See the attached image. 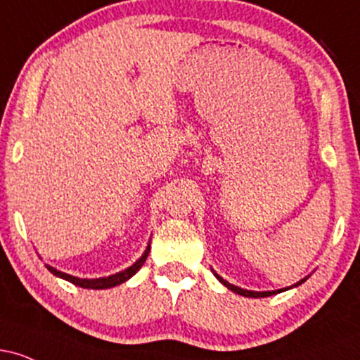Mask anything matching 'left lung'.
I'll use <instances>...</instances> for the list:
<instances>
[{"instance_id":"obj_1","label":"left lung","mask_w":360,"mask_h":360,"mask_svg":"<svg viewBox=\"0 0 360 360\" xmlns=\"http://www.w3.org/2000/svg\"><path fill=\"white\" fill-rule=\"evenodd\" d=\"M214 276H217V279L220 281V283H223L225 284L226 288L229 289H232L233 292H237V295H242V296H247V298H266V296H271V295H276V292H281V291H284V289H279V291H264V292H257V291H247V289H242V288H238V286H233V284H230L229 281H225L223 278H220V276L217 274V272H214ZM304 281H307V278L304 279H301L300 283H296L295 286H300L301 283H304Z\"/></svg>"}]
</instances>
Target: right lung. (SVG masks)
Segmentation results:
<instances>
[{"label":"right lung","instance_id":"obj_1","mask_svg":"<svg viewBox=\"0 0 360 360\" xmlns=\"http://www.w3.org/2000/svg\"><path fill=\"white\" fill-rule=\"evenodd\" d=\"M148 252H150V245H147L146 252H143V255L140 257L137 262L134 264V266H130L128 269L118 272V274H113V276H108V278H100V279H79V278H74V276H69L65 274V272H60L57 269H53V267L47 266V269L52 272L53 276H57V278H62L65 281H69V283L76 284V286L79 288H84V289H106V288H113V286H118V284L125 283L127 279H130L131 276L137 272L140 267L143 266V262H146Z\"/></svg>","mask_w":360,"mask_h":360}]
</instances>
